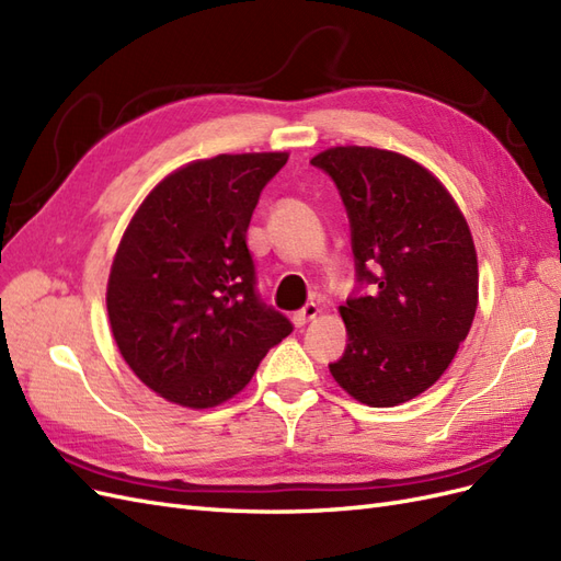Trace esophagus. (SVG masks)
<instances>
[{"label": "esophagus", "instance_id": "1", "mask_svg": "<svg viewBox=\"0 0 561 561\" xmlns=\"http://www.w3.org/2000/svg\"><path fill=\"white\" fill-rule=\"evenodd\" d=\"M320 314V308L314 306V304H308L304 310H298V312H294V324L296 327H306L310 320H314Z\"/></svg>", "mask_w": 561, "mask_h": 561}]
</instances>
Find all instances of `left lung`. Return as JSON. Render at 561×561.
I'll return each instance as SVG.
<instances>
[{
	"instance_id": "obj_1",
	"label": "left lung",
	"mask_w": 561,
	"mask_h": 561,
	"mask_svg": "<svg viewBox=\"0 0 561 561\" xmlns=\"http://www.w3.org/2000/svg\"><path fill=\"white\" fill-rule=\"evenodd\" d=\"M310 163L336 182L357 282L371 284L369 296L339 308L348 346L329 371L357 403H408L443 377L477 314L467 218L434 172L403 153L332 147Z\"/></svg>"
}]
</instances>
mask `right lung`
Instances as JSON below:
<instances>
[{"label": "right lung", "instance_id": "right-lung-1", "mask_svg": "<svg viewBox=\"0 0 561 561\" xmlns=\"http://www.w3.org/2000/svg\"><path fill=\"white\" fill-rule=\"evenodd\" d=\"M286 151L220 153L172 170L141 201L113 255L106 310L123 360L168 403L222 405L291 334L255 294L247 247L263 186Z\"/></svg>", "mask_w": 561, "mask_h": 561}]
</instances>
